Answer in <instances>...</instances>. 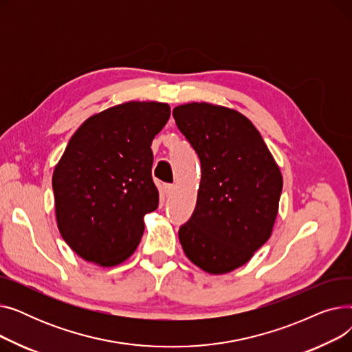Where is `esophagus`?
Listing matches in <instances>:
<instances>
[{
  "label": "esophagus",
  "instance_id": "obj_1",
  "mask_svg": "<svg viewBox=\"0 0 352 352\" xmlns=\"http://www.w3.org/2000/svg\"><path fill=\"white\" fill-rule=\"evenodd\" d=\"M174 191H175L174 184H165V186H164V192H165L166 197H171L174 194Z\"/></svg>",
  "mask_w": 352,
  "mask_h": 352
}]
</instances>
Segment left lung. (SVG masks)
I'll return each mask as SVG.
<instances>
[{
    "label": "left lung",
    "mask_w": 352,
    "mask_h": 352,
    "mask_svg": "<svg viewBox=\"0 0 352 352\" xmlns=\"http://www.w3.org/2000/svg\"><path fill=\"white\" fill-rule=\"evenodd\" d=\"M201 161L195 210L178 231L188 260L210 274L247 264L271 236L283 175L261 134L235 109L208 102L173 109Z\"/></svg>",
    "instance_id": "8db88e82"
}]
</instances>
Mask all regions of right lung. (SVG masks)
<instances>
[{"label": "right lung", "mask_w": 352, "mask_h": 352, "mask_svg": "<svg viewBox=\"0 0 352 352\" xmlns=\"http://www.w3.org/2000/svg\"><path fill=\"white\" fill-rule=\"evenodd\" d=\"M170 105L129 101L85 120L55 165V217L64 241L85 261L114 267L133 255L144 215L157 210L151 142Z\"/></svg>", "instance_id": "obj_1"}]
</instances>
